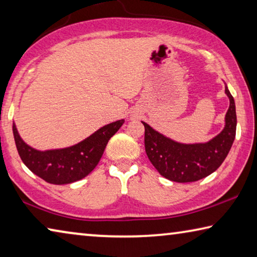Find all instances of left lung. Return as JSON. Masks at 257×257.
<instances>
[{"label":"left lung","mask_w":257,"mask_h":257,"mask_svg":"<svg viewBox=\"0 0 257 257\" xmlns=\"http://www.w3.org/2000/svg\"><path fill=\"white\" fill-rule=\"evenodd\" d=\"M225 93L230 100L225 125L217 136L207 143H178L142 121L145 127L146 154L161 176L178 183L195 182L207 177L222 165L233 144L237 129L234 99L226 84Z\"/></svg>","instance_id":"8db88e82"}]
</instances>
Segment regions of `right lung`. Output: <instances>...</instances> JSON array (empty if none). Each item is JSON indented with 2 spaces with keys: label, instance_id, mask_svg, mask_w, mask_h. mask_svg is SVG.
Here are the masks:
<instances>
[{
  "label": "right lung",
  "instance_id": "add662e5",
  "mask_svg": "<svg viewBox=\"0 0 257 257\" xmlns=\"http://www.w3.org/2000/svg\"><path fill=\"white\" fill-rule=\"evenodd\" d=\"M124 120H117L99 128L82 142L70 148L39 151L27 145L16 124L12 132L19 157L28 169L50 184L63 185L80 181L98 165L109 138L120 129Z\"/></svg>",
  "mask_w": 257,
  "mask_h": 257
}]
</instances>
